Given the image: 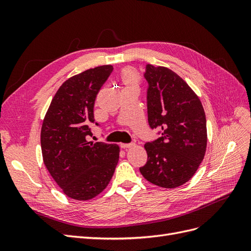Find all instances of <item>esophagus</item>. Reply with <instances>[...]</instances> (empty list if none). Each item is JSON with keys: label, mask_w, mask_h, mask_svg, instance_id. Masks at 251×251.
Segmentation results:
<instances>
[{"label": "esophagus", "mask_w": 251, "mask_h": 251, "mask_svg": "<svg viewBox=\"0 0 251 251\" xmlns=\"http://www.w3.org/2000/svg\"><path fill=\"white\" fill-rule=\"evenodd\" d=\"M135 146V143H120V148L121 149H128Z\"/></svg>", "instance_id": "1"}]
</instances>
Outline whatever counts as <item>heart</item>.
Returning a JSON list of instances; mask_svg holds the SVG:
<instances>
[{
	"mask_svg": "<svg viewBox=\"0 0 251 251\" xmlns=\"http://www.w3.org/2000/svg\"><path fill=\"white\" fill-rule=\"evenodd\" d=\"M123 80L126 85V87L136 86V82H137V74L133 70H126L123 73Z\"/></svg>",
	"mask_w": 251,
	"mask_h": 251,
	"instance_id": "1",
	"label": "heart"
}]
</instances>
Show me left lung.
<instances>
[{
  "label": "left lung",
  "mask_w": 251,
  "mask_h": 251,
  "mask_svg": "<svg viewBox=\"0 0 251 251\" xmlns=\"http://www.w3.org/2000/svg\"><path fill=\"white\" fill-rule=\"evenodd\" d=\"M148 120L161 137L147 142L146 165L140 173L164 188L183 185L198 170L207 146L206 117L193 89L166 67L147 65Z\"/></svg>",
  "instance_id": "8db88e82"
}]
</instances>
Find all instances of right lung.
<instances>
[{
    "mask_svg": "<svg viewBox=\"0 0 251 251\" xmlns=\"http://www.w3.org/2000/svg\"><path fill=\"white\" fill-rule=\"evenodd\" d=\"M113 71L104 65L68 78L45 115L41 131L44 164L63 193L93 199L108 186L119 159L117 144L88 141L96 96ZM97 125V124H96Z\"/></svg>",
    "mask_w": 251,
    "mask_h": 251,
    "instance_id": "add662e5",
    "label": "right lung"
}]
</instances>
